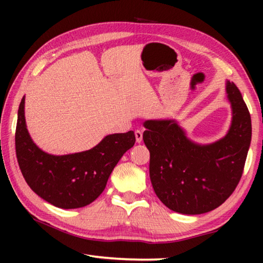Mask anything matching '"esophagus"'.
Returning <instances> with one entry per match:
<instances>
[{"instance_id":"1","label":"esophagus","mask_w":263,"mask_h":263,"mask_svg":"<svg viewBox=\"0 0 263 263\" xmlns=\"http://www.w3.org/2000/svg\"><path fill=\"white\" fill-rule=\"evenodd\" d=\"M135 136H136V141L138 142V144H140V142L142 141V132L140 130H137L135 132Z\"/></svg>"}]
</instances>
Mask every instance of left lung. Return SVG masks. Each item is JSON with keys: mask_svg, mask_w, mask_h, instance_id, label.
Segmentation results:
<instances>
[{"mask_svg": "<svg viewBox=\"0 0 263 263\" xmlns=\"http://www.w3.org/2000/svg\"><path fill=\"white\" fill-rule=\"evenodd\" d=\"M232 121L225 137L198 144L175 119H148L142 139L149 151V177L164 205L182 215H201L221 205L242 175L252 122L241 92L226 81Z\"/></svg>", "mask_w": 263, "mask_h": 263, "instance_id": "left-lung-1", "label": "left lung"}]
</instances>
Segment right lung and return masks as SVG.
Instances as JSON below:
<instances>
[{"mask_svg":"<svg viewBox=\"0 0 263 263\" xmlns=\"http://www.w3.org/2000/svg\"><path fill=\"white\" fill-rule=\"evenodd\" d=\"M25 96L16 126V154L26 183L39 197L60 209L83 208L103 193L116 164L136 142L135 132L114 133L83 152L54 155L39 148L25 122Z\"/></svg>","mask_w":263,"mask_h":263,"instance_id":"obj_1","label":"right lung"}]
</instances>
